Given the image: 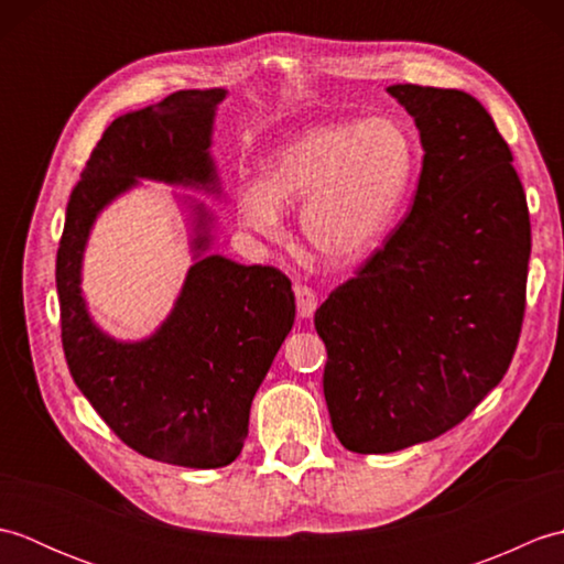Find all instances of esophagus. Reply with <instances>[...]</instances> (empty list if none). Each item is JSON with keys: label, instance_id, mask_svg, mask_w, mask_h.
Returning <instances> with one entry per match:
<instances>
[{"label": "esophagus", "instance_id": "34e87169", "mask_svg": "<svg viewBox=\"0 0 564 564\" xmlns=\"http://www.w3.org/2000/svg\"><path fill=\"white\" fill-rule=\"evenodd\" d=\"M295 305H297V315L303 319L313 317V313L317 310V293L310 289L305 283L295 285Z\"/></svg>", "mask_w": 564, "mask_h": 564}]
</instances>
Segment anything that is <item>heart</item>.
I'll return each instance as SVG.
<instances>
[{
    "mask_svg": "<svg viewBox=\"0 0 564 564\" xmlns=\"http://www.w3.org/2000/svg\"><path fill=\"white\" fill-rule=\"evenodd\" d=\"M416 170V145L400 121L322 123L275 148L261 184H242L237 213L263 237L281 230V208L305 200L301 227L310 245L334 263L373 251L398 215Z\"/></svg>",
    "mask_w": 564,
    "mask_h": 564,
    "instance_id": "1",
    "label": "heart"
}]
</instances>
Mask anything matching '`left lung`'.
<instances>
[{
  "mask_svg": "<svg viewBox=\"0 0 564 564\" xmlns=\"http://www.w3.org/2000/svg\"><path fill=\"white\" fill-rule=\"evenodd\" d=\"M424 145L410 213L315 313L332 429L392 453L458 426L519 346L531 220L492 116L458 89L392 84Z\"/></svg>",
  "mask_w": 564,
  "mask_h": 564,
  "instance_id": "8db88e82",
  "label": "left lung"
}]
</instances>
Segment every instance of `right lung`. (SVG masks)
Masks as SVG:
<instances>
[{"label":"right lung","instance_id":"obj_1","mask_svg":"<svg viewBox=\"0 0 564 564\" xmlns=\"http://www.w3.org/2000/svg\"><path fill=\"white\" fill-rule=\"evenodd\" d=\"M223 97V89H182L116 118L72 188L55 263L59 337L75 386L126 446L184 467H223L242 451L251 400L295 319L291 279L273 267L206 257L191 267L162 329L121 344L91 325L79 263L97 213L135 176L215 182L208 148Z\"/></svg>","mask_w":564,"mask_h":564}]
</instances>
